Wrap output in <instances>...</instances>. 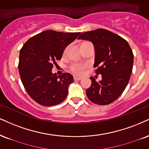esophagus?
<instances>
[{"mask_svg":"<svg viewBox=\"0 0 149 149\" xmlns=\"http://www.w3.org/2000/svg\"><path fill=\"white\" fill-rule=\"evenodd\" d=\"M82 78H80V77H77V76L73 77V80H80Z\"/></svg>","mask_w":149,"mask_h":149,"instance_id":"obj_1","label":"esophagus"}]
</instances>
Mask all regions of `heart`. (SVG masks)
<instances>
[{"label":"heart","instance_id":"1","mask_svg":"<svg viewBox=\"0 0 149 149\" xmlns=\"http://www.w3.org/2000/svg\"><path fill=\"white\" fill-rule=\"evenodd\" d=\"M85 64L79 63L73 64L70 66V70H71V72L76 75H81L82 72H83V70L85 69Z\"/></svg>","mask_w":149,"mask_h":149}]
</instances>
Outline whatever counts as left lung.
<instances>
[{"instance_id": "left-lung-1", "label": "left lung", "mask_w": 149, "mask_h": 149, "mask_svg": "<svg viewBox=\"0 0 149 149\" xmlns=\"http://www.w3.org/2000/svg\"><path fill=\"white\" fill-rule=\"evenodd\" d=\"M79 39L90 41L95 49V72L99 82L91 77L92 85L86 94L92 103L105 105L121 96L128 85L133 66V53L128 43L119 35L105 29L82 33Z\"/></svg>"}]
</instances>
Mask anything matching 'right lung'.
I'll list each match as a JSON object with an SVG mask.
<instances>
[{
    "instance_id": "obj_1",
    "label": "right lung",
    "mask_w": 149,
    "mask_h": 149,
    "mask_svg": "<svg viewBox=\"0 0 149 149\" xmlns=\"http://www.w3.org/2000/svg\"><path fill=\"white\" fill-rule=\"evenodd\" d=\"M80 34L48 30L32 37L21 48L18 66L21 82L37 103L53 106L67 98L73 76L69 73L57 76L52 73V69L61 60L66 47Z\"/></svg>"
}]
</instances>
